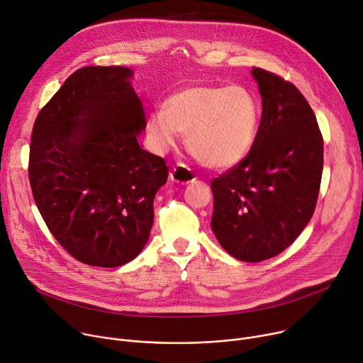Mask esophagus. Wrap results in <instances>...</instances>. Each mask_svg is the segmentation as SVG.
Wrapping results in <instances>:
<instances>
[{"instance_id":"esophagus-1","label":"esophagus","mask_w":363,"mask_h":363,"mask_svg":"<svg viewBox=\"0 0 363 363\" xmlns=\"http://www.w3.org/2000/svg\"><path fill=\"white\" fill-rule=\"evenodd\" d=\"M171 179L178 184H189V182L195 181V175H194L192 169L189 167H186V164L178 163L171 172Z\"/></svg>"}]
</instances>
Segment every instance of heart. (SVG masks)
Instances as JSON below:
<instances>
[{
    "instance_id": "b5f03b06",
    "label": "heart",
    "mask_w": 363,
    "mask_h": 363,
    "mask_svg": "<svg viewBox=\"0 0 363 363\" xmlns=\"http://www.w3.org/2000/svg\"><path fill=\"white\" fill-rule=\"evenodd\" d=\"M259 107L240 85H192L174 94L149 120L156 150L174 147L185 135L186 147L207 168L227 171L242 163L253 147Z\"/></svg>"
}]
</instances>
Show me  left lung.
Returning a JSON list of instances; mask_svg holds the SVG:
<instances>
[{
    "label": "left lung",
    "instance_id": "8db88e82",
    "mask_svg": "<svg viewBox=\"0 0 363 363\" xmlns=\"http://www.w3.org/2000/svg\"><path fill=\"white\" fill-rule=\"evenodd\" d=\"M262 96L256 140L246 159L211 182V228L233 257L271 259L311 220L323 172V136L304 95L277 74L253 68Z\"/></svg>",
    "mask_w": 363,
    "mask_h": 363
}]
</instances>
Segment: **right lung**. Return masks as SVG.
<instances>
[{
  "instance_id": "obj_1",
  "label": "right lung",
  "mask_w": 363,
  "mask_h": 363,
  "mask_svg": "<svg viewBox=\"0 0 363 363\" xmlns=\"http://www.w3.org/2000/svg\"><path fill=\"white\" fill-rule=\"evenodd\" d=\"M131 75L123 67L75 71L33 125V199L59 245L91 267H121L142 252L168 179L164 159L138 143L146 117Z\"/></svg>"
}]
</instances>
